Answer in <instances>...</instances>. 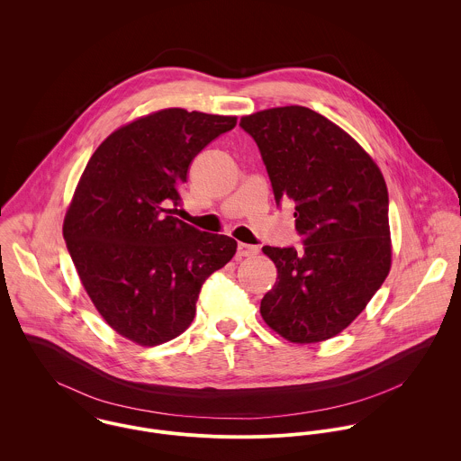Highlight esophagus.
<instances>
[{
    "instance_id": "1",
    "label": "esophagus",
    "mask_w": 461,
    "mask_h": 461,
    "mask_svg": "<svg viewBox=\"0 0 461 461\" xmlns=\"http://www.w3.org/2000/svg\"><path fill=\"white\" fill-rule=\"evenodd\" d=\"M258 252H259V249L254 247V245H247V243H240V245H238V256H240V258H252V256H256Z\"/></svg>"
}]
</instances>
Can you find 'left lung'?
<instances>
[{
	"label": "left lung",
	"instance_id": "left-lung-1",
	"mask_svg": "<svg viewBox=\"0 0 461 461\" xmlns=\"http://www.w3.org/2000/svg\"><path fill=\"white\" fill-rule=\"evenodd\" d=\"M259 147L275 202L294 203L302 250L264 247L276 282L263 320L291 342H321L346 329L391 269L389 192L369 154L305 106L243 117Z\"/></svg>",
	"mask_w": 461,
	"mask_h": 461
}]
</instances>
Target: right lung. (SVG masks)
<instances>
[{
    "instance_id": "1",
    "label": "right lung",
    "mask_w": 461,
    "mask_h": 461,
    "mask_svg": "<svg viewBox=\"0 0 461 461\" xmlns=\"http://www.w3.org/2000/svg\"><path fill=\"white\" fill-rule=\"evenodd\" d=\"M234 126L236 117L168 108L112 132L86 163L67 250L99 314L132 342L181 335L207 276L236 254L232 238L174 216L194 158Z\"/></svg>"
}]
</instances>
